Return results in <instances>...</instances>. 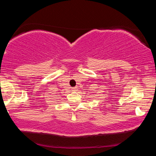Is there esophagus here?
<instances>
[{
	"mask_svg": "<svg viewBox=\"0 0 156 156\" xmlns=\"http://www.w3.org/2000/svg\"><path fill=\"white\" fill-rule=\"evenodd\" d=\"M72 91L73 92H76V91H77V87H73V88H72Z\"/></svg>",
	"mask_w": 156,
	"mask_h": 156,
	"instance_id": "1",
	"label": "esophagus"
}]
</instances>
